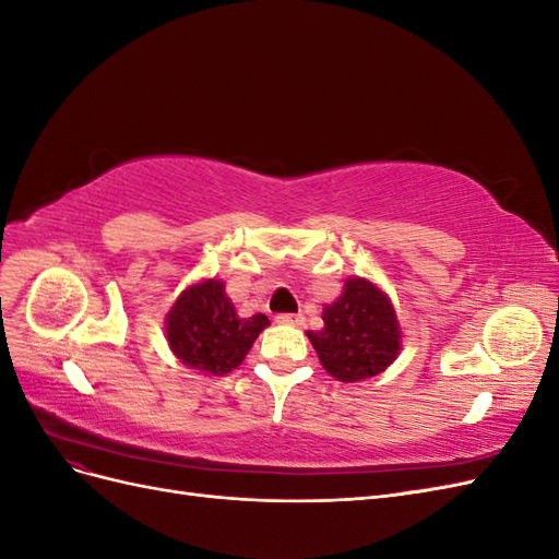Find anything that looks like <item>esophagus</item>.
<instances>
[{
    "label": "esophagus",
    "instance_id": "1",
    "mask_svg": "<svg viewBox=\"0 0 559 559\" xmlns=\"http://www.w3.org/2000/svg\"><path fill=\"white\" fill-rule=\"evenodd\" d=\"M275 319L280 321V324H292V326H302V324H306V317H302V314H289V312H286V314H277Z\"/></svg>",
    "mask_w": 559,
    "mask_h": 559
}]
</instances>
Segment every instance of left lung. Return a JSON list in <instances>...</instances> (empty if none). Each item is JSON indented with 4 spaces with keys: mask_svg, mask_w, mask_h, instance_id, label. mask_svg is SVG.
Listing matches in <instances>:
<instances>
[{
    "mask_svg": "<svg viewBox=\"0 0 559 559\" xmlns=\"http://www.w3.org/2000/svg\"><path fill=\"white\" fill-rule=\"evenodd\" d=\"M324 329L308 331L329 376L361 382L380 376L401 352V329L392 300L378 284L349 277L341 298L324 308Z\"/></svg>",
    "mask_w": 559,
    "mask_h": 559,
    "instance_id": "left-lung-1",
    "label": "left lung"
}]
</instances>
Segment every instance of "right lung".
<instances>
[{
    "label": "right lung",
    "instance_id": "1",
    "mask_svg": "<svg viewBox=\"0 0 559 559\" xmlns=\"http://www.w3.org/2000/svg\"><path fill=\"white\" fill-rule=\"evenodd\" d=\"M267 324L265 314L235 312L224 282L202 280L179 294L165 317V335L183 366L205 376H226L245 361Z\"/></svg>",
    "mask_w": 559,
    "mask_h": 559
}]
</instances>
